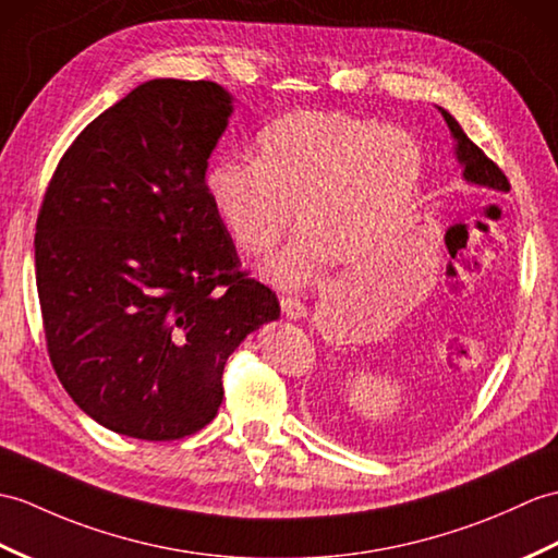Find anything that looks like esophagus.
I'll list each match as a JSON object with an SVG mask.
<instances>
[{"label": "esophagus", "instance_id": "34e87169", "mask_svg": "<svg viewBox=\"0 0 558 558\" xmlns=\"http://www.w3.org/2000/svg\"><path fill=\"white\" fill-rule=\"evenodd\" d=\"M280 308L284 316L294 318V320L306 316V306H304V302L296 300V296H280Z\"/></svg>", "mask_w": 558, "mask_h": 558}]
</instances>
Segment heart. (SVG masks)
<instances>
[{
	"label": "heart",
	"mask_w": 558,
	"mask_h": 558,
	"mask_svg": "<svg viewBox=\"0 0 558 558\" xmlns=\"http://www.w3.org/2000/svg\"><path fill=\"white\" fill-rule=\"evenodd\" d=\"M421 142L404 128L344 111L300 109L270 121L256 159H223L204 175L216 220L235 247L268 254L292 223L302 228L266 264L282 288H302L332 258L356 266L378 254L418 199Z\"/></svg>",
	"instance_id": "obj_1"
}]
</instances>
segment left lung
I'll use <instances>...</instances> for the list:
<instances>
[{
  "mask_svg": "<svg viewBox=\"0 0 558 558\" xmlns=\"http://www.w3.org/2000/svg\"><path fill=\"white\" fill-rule=\"evenodd\" d=\"M445 116L451 135L457 140V159L463 163V178L471 180L475 185H487L492 190H504L509 192V178L504 175L501 168L485 157V151L475 145V142L463 133V128L457 123V119L445 109H439Z\"/></svg>",
  "mask_w": 558,
  "mask_h": 558,
  "instance_id": "left-lung-1",
  "label": "left lung"
}]
</instances>
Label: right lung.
Wrapping results in <instances>:
<instances>
[{
  "label": "right lung",
  "mask_w": 558,
  "mask_h": 558,
  "mask_svg": "<svg viewBox=\"0 0 558 558\" xmlns=\"http://www.w3.org/2000/svg\"><path fill=\"white\" fill-rule=\"evenodd\" d=\"M232 111L211 81L137 85L73 140L35 226L49 361L109 430L168 442L223 401L238 344L280 316L204 192Z\"/></svg>",
  "instance_id": "obj_1"
}]
</instances>
